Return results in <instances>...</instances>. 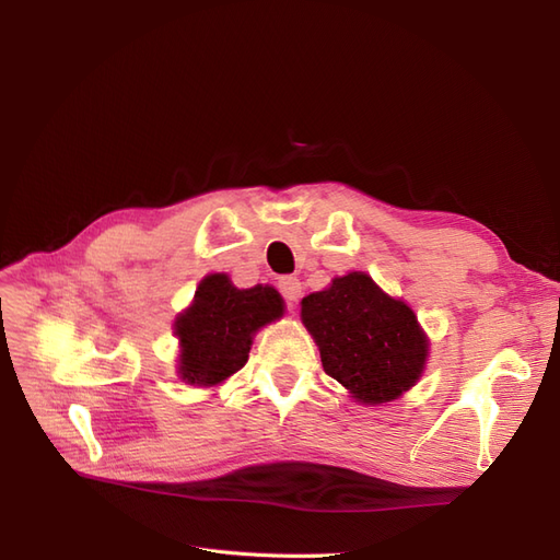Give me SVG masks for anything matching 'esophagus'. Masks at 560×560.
Returning <instances> with one entry per match:
<instances>
[{
	"label": "esophagus",
	"mask_w": 560,
	"mask_h": 560,
	"mask_svg": "<svg viewBox=\"0 0 560 560\" xmlns=\"http://www.w3.org/2000/svg\"><path fill=\"white\" fill-rule=\"evenodd\" d=\"M278 290H280V294H282L287 306H290V308L296 306V301H299V296H301V282H299L296 278H280Z\"/></svg>",
	"instance_id": "obj_1"
}]
</instances>
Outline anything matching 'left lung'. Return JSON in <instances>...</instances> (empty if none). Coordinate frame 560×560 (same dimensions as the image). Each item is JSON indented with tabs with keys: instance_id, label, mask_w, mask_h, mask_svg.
<instances>
[{
	"instance_id": "left-lung-1",
	"label": "left lung",
	"mask_w": 560,
	"mask_h": 560,
	"mask_svg": "<svg viewBox=\"0 0 560 560\" xmlns=\"http://www.w3.org/2000/svg\"><path fill=\"white\" fill-rule=\"evenodd\" d=\"M301 319L319 348L325 374L362 404L397 399L413 387L428 338L413 311L389 299L366 273L336 278L301 301Z\"/></svg>"
}]
</instances>
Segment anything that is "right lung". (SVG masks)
<instances>
[{
	"label": "right lung",
	"mask_w": 560,
	"mask_h": 560,
	"mask_svg": "<svg viewBox=\"0 0 560 560\" xmlns=\"http://www.w3.org/2000/svg\"><path fill=\"white\" fill-rule=\"evenodd\" d=\"M273 287H233L229 276L214 273L198 284L194 303L175 319L179 338V374L189 385H217L243 369L252 334L282 315Z\"/></svg>",
	"instance_id": "right-lung-1"
}]
</instances>
